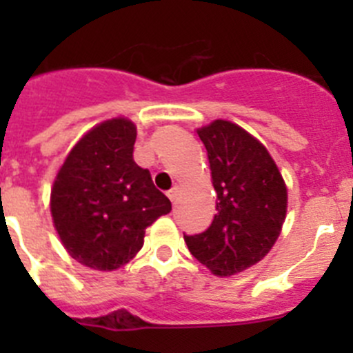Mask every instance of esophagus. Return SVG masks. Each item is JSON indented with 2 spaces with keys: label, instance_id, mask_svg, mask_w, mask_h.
Masks as SVG:
<instances>
[{
  "label": "esophagus",
  "instance_id": "1",
  "mask_svg": "<svg viewBox=\"0 0 353 353\" xmlns=\"http://www.w3.org/2000/svg\"><path fill=\"white\" fill-rule=\"evenodd\" d=\"M167 196H169L170 201H172V203H176V201H177V198H179V188H177V186H174L172 190H170L169 193H167Z\"/></svg>",
  "mask_w": 353,
  "mask_h": 353
}]
</instances>
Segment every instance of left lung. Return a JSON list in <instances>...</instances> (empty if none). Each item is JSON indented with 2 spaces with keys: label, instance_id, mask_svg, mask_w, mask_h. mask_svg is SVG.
<instances>
[{
  "label": "left lung",
  "instance_id": "left-lung-1",
  "mask_svg": "<svg viewBox=\"0 0 353 353\" xmlns=\"http://www.w3.org/2000/svg\"><path fill=\"white\" fill-rule=\"evenodd\" d=\"M208 154L216 215L201 234H184L188 249L219 276L261 261L279 239L287 213V188L268 150L230 121L198 130Z\"/></svg>",
  "mask_w": 353,
  "mask_h": 353
}]
</instances>
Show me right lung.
<instances>
[{
    "mask_svg": "<svg viewBox=\"0 0 353 353\" xmlns=\"http://www.w3.org/2000/svg\"><path fill=\"white\" fill-rule=\"evenodd\" d=\"M137 128L119 117L99 124L73 147L51 191V213L73 259L94 270L126 265L145 229L172 210L148 169L133 160Z\"/></svg>",
    "mask_w": 353,
    "mask_h": 353,
    "instance_id": "1",
    "label": "right lung"
}]
</instances>
